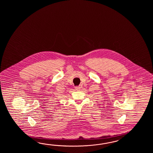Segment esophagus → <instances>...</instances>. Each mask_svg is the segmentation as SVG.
I'll list each match as a JSON object with an SVG mask.
<instances>
[{"instance_id": "obj_1", "label": "esophagus", "mask_w": 153, "mask_h": 153, "mask_svg": "<svg viewBox=\"0 0 153 153\" xmlns=\"http://www.w3.org/2000/svg\"><path fill=\"white\" fill-rule=\"evenodd\" d=\"M80 88L79 86H76V87H75V90L76 91H78V90H80Z\"/></svg>"}]
</instances>
